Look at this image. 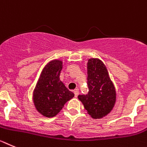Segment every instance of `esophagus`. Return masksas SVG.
<instances>
[{"label":"esophagus","instance_id":"1","mask_svg":"<svg viewBox=\"0 0 147 147\" xmlns=\"http://www.w3.org/2000/svg\"><path fill=\"white\" fill-rule=\"evenodd\" d=\"M73 92H74V94H75V97H77V96H78V94H79V92H78V89H75V90H74V91H73Z\"/></svg>","mask_w":147,"mask_h":147}]
</instances>
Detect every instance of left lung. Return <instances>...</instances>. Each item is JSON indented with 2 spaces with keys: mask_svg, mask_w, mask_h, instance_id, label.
Returning a JSON list of instances; mask_svg holds the SVG:
<instances>
[{
  "mask_svg": "<svg viewBox=\"0 0 147 147\" xmlns=\"http://www.w3.org/2000/svg\"><path fill=\"white\" fill-rule=\"evenodd\" d=\"M87 69L88 93L79 95L78 99L92 118L100 119L106 116L113 108L116 102V91L106 67L101 61L89 59Z\"/></svg>",
  "mask_w": 147,
  "mask_h": 147,
  "instance_id": "1",
  "label": "left lung"
}]
</instances>
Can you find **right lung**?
<instances>
[{
  "mask_svg": "<svg viewBox=\"0 0 147 147\" xmlns=\"http://www.w3.org/2000/svg\"><path fill=\"white\" fill-rule=\"evenodd\" d=\"M62 61H52L42 70L34 92V102L38 111L46 117L59 113L74 94L60 80Z\"/></svg>",
  "mask_w": 147,
  "mask_h": 147,
  "instance_id": "add662e5",
  "label": "right lung"
}]
</instances>
